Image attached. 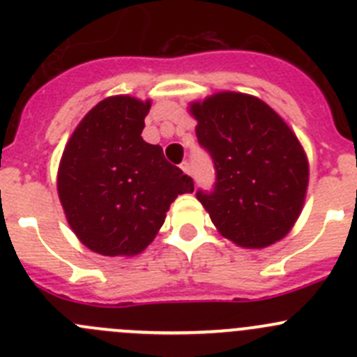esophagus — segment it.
Instances as JSON below:
<instances>
[{
  "instance_id": "1",
  "label": "esophagus",
  "mask_w": 357,
  "mask_h": 357,
  "mask_svg": "<svg viewBox=\"0 0 357 357\" xmlns=\"http://www.w3.org/2000/svg\"><path fill=\"white\" fill-rule=\"evenodd\" d=\"M181 169L186 172V174H192V167H190V162L188 160L181 162Z\"/></svg>"
}]
</instances>
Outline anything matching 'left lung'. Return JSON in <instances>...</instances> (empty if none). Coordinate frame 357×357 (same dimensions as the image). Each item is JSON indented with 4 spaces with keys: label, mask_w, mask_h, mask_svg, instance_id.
Here are the masks:
<instances>
[{
    "label": "left lung",
    "mask_w": 357,
    "mask_h": 357,
    "mask_svg": "<svg viewBox=\"0 0 357 357\" xmlns=\"http://www.w3.org/2000/svg\"><path fill=\"white\" fill-rule=\"evenodd\" d=\"M197 139L215 183L197 199L233 243L262 248L282 240L305 199L309 165L297 136L255 96L225 91L192 103Z\"/></svg>",
    "instance_id": "8db88e82"
}]
</instances>
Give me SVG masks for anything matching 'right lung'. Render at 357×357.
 Returning a JSON list of instances; mask_svg holds the SVG:
<instances>
[{"mask_svg": "<svg viewBox=\"0 0 357 357\" xmlns=\"http://www.w3.org/2000/svg\"><path fill=\"white\" fill-rule=\"evenodd\" d=\"M150 102L110 96L72 132L59 197L77 238L102 255H135L155 238L169 205L193 179L142 138Z\"/></svg>", "mask_w": 357, "mask_h": 357, "instance_id": "right-lung-1", "label": "right lung"}]
</instances>
